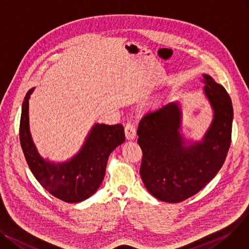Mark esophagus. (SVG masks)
<instances>
[{
    "instance_id": "34e87169",
    "label": "esophagus",
    "mask_w": 249,
    "mask_h": 249,
    "mask_svg": "<svg viewBox=\"0 0 249 249\" xmlns=\"http://www.w3.org/2000/svg\"><path fill=\"white\" fill-rule=\"evenodd\" d=\"M124 134H125L126 140H134L137 136L136 126L131 124H127L124 127Z\"/></svg>"
}]
</instances>
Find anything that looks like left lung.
Segmentation results:
<instances>
[{
  "instance_id": "left-lung-1",
  "label": "left lung",
  "mask_w": 249,
  "mask_h": 249,
  "mask_svg": "<svg viewBox=\"0 0 249 249\" xmlns=\"http://www.w3.org/2000/svg\"><path fill=\"white\" fill-rule=\"evenodd\" d=\"M202 76L213 119L201 141H189L183 135L179 101L149 111L139 124L141 177L148 191L160 201L178 203L197 194L221 169L230 147L231 98L210 75Z\"/></svg>"
}]
</instances>
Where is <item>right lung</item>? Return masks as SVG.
I'll list each match as a JSON object with an SVG mask.
<instances>
[{
	"instance_id": "1",
	"label": "right lung",
	"mask_w": 249,
	"mask_h": 249,
	"mask_svg": "<svg viewBox=\"0 0 249 249\" xmlns=\"http://www.w3.org/2000/svg\"><path fill=\"white\" fill-rule=\"evenodd\" d=\"M29 90L22 105L20 142L27 164L42 187L54 197L67 203H79L93 195L105 179L111 152L124 140L122 124H95L79 152L62 163L44 159L33 142L29 125Z\"/></svg>"
}]
</instances>
